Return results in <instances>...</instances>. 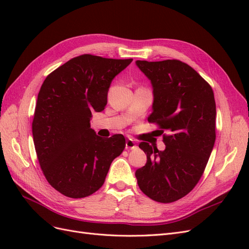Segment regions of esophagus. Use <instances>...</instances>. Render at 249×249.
<instances>
[{"label": "esophagus", "instance_id": "esophagus-1", "mask_svg": "<svg viewBox=\"0 0 249 249\" xmlns=\"http://www.w3.org/2000/svg\"><path fill=\"white\" fill-rule=\"evenodd\" d=\"M136 147H137V146H136V144H135L134 140L127 139V140L125 141V148H126V149H135Z\"/></svg>", "mask_w": 249, "mask_h": 249}]
</instances>
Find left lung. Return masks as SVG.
Instances as JSON below:
<instances>
[{
  "instance_id": "1",
  "label": "left lung",
  "mask_w": 249,
  "mask_h": 249,
  "mask_svg": "<svg viewBox=\"0 0 249 249\" xmlns=\"http://www.w3.org/2000/svg\"><path fill=\"white\" fill-rule=\"evenodd\" d=\"M140 71L154 88L147 120L163 134L164 150L141 142L144 166L135 172L140 190L158 202L177 201L200 179L216 139V104L209 83L179 60L141 61Z\"/></svg>"
}]
</instances>
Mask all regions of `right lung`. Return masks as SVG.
Here are the masks:
<instances>
[{"label": "right lung", "instance_id": "right-lung-1", "mask_svg": "<svg viewBox=\"0 0 249 249\" xmlns=\"http://www.w3.org/2000/svg\"><path fill=\"white\" fill-rule=\"evenodd\" d=\"M132 61L84 54L42 83L32 123L35 150L49 184L67 197L83 198L99 190L125 147L122 134L97 136L90 119L106 107L112 80Z\"/></svg>", "mask_w": 249, "mask_h": 249}]
</instances>
